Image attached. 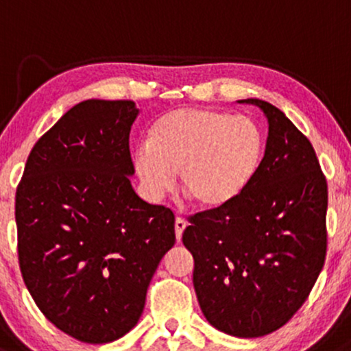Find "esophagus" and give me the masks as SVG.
Wrapping results in <instances>:
<instances>
[{"label": "esophagus", "mask_w": 351, "mask_h": 351, "mask_svg": "<svg viewBox=\"0 0 351 351\" xmlns=\"http://www.w3.org/2000/svg\"><path fill=\"white\" fill-rule=\"evenodd\" d=\"M176 237H177V242H180V239H182V234H184V230H186V227H187V222L186 220H184L182 217H177L176 219Z\"/></svg>", "instance_id": "obj_1"}]
</instances>
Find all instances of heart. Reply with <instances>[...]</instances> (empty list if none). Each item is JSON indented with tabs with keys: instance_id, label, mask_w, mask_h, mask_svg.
Instances as JSON below:
<instances>
[{
	"instance_id": "heart-1",
	"label": "heart",
	"mask_w": 351,
	"mask_h": 351,
	"mask_svg": "<svg viewBox=\"0 0 351 351\" xmlns=\"http://www.w3.org/2000/svg\"><path fill=\"white\" fill-rule=\"evenodd\" d=\"M265 141L254 121L212 108H179L162 114L149 141L132 151L144 194L160 200L176 186L200 208H220L243 194L258 172Z\"/></svg>"
}]
</instances>
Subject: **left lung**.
<instances>
[{"mask_svg": "<svg viewBox=\"0 0 351 351\" xmlns=\"http://www.w3.org/2000/svg\"><path fill=\"white\" fill-rule=\"evenodd\" d=\"M250 186L226 207L189 217L182 242L194 257V289L208 324L240 338L283 326L312 292L326 257L328 189L313 145L280 109Z\"/></svg>", "mask_w": 351, "mask_h": 351, "instance_id": "1", "label": "left lung"}]
</instances>
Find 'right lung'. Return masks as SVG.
I'll list each match as a JSON object with an SVG mask.
<instances>
[{"label": "right lung", "instance_id": "right-lung-1", "mask_svg": "<svg viewBox=\"0 0 351 351\" xmlns=\"http://www.w3.org/2000/svg\"><path fill=\"white\" fill-rule=\"evenodd\" d=\"M132 101L71 108L26 160L16 189L18 258L31 297L61 332L109 343L132 330L162 257L174 214L131 186Z\"/></svg>", "mask_w": 351, "mask_h": 351}]
</instances>
